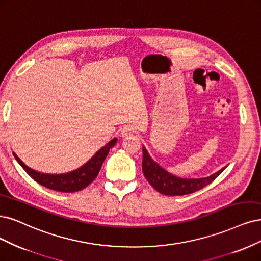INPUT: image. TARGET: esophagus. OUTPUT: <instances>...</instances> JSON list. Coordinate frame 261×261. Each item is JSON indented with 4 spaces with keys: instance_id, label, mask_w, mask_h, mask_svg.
<instances>
[{
    "instance_id": "esophagus-1",
    "label": "esophagus",
    "mask_w": 261,
    "mask_h": 261,
    "mask_svg": "<svg viewBox=\"0 0 261 261\" xmlns=\"http://www.w3.org/2000/svg\"><path fill=\"white\" fill-rule=\"evenodd\" d=\"M135 134V129L130 126H125L122 130H121V136L123 138H126V137H130Z\"/></svg>"
}]
</instances>
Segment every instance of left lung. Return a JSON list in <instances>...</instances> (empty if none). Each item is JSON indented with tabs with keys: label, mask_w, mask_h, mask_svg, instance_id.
Wrapping results in <instances>:
<instances>
[{
	"label": "left lung",
	"mask_w": 261,
	"mask_h": 261,
	"mask_svg": "<svg viewBox=\"0 0 261 261\" xmlns=\"http://www.w3.org/2000/svg\"><path fill=\"white\" fill-rule=\"evenodd\" d=\"M142 172L149 184L155 190L165 195H185L193 193L210 185L224 170L223 167L218 172L203 178H180L168 173L150 156L145 147H142Z\"/></svg>",
	"instance_id": "1"
}]
</instances>
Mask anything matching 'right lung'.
<instances>
[{"label":"right lung","instance_id":"1","mask_svg":"<svg viewBox=\"0 0 261 261\" xmlns=\"http://www.w3.org/2000/svg\"><path fill=\"white\" fill-rule=\"evenodd\" d=\"M116 141H118V138H113L107 145L98 150L85 164L72 170V172L65 174H46L38 172V170L27 166L17 156L15 152H13V154L16 161L20 164V166L38 184L55 191L75 192L82 190V189L94 181V179L97 177L98 173H99L105 159L107 158L108 153H109V150L116 145Z\"/></svg>","mask_w":261,"mask_h":261}]
</instances>
